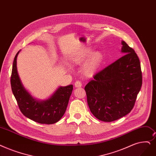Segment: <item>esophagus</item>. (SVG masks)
<instances>
[{
  "instance_id": "esophagus-1",
  "label": "esophagus",
  "mask_w": 156,
  "mask_h": 156,
  "mask_svg": "<svg viewBox=\"0 0 156 156\" xmlns=\"http://www.w3.org/2000/svg\"><path fill=\"white\" fill-rule=\"evenodd\" d=\"M74 86H75V87L76 88H79L82 86V82H80V81H76V82L74 83Z\"/></svg>"
}]
</instances>
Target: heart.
Returning a JSON list of instances; mask_svg holds the SVG:
<instances>
[{
	"label": "heart",
	"mask_w": 156,
	"mask_h": 156,
	"mask_svg": "<svg viewBox=\"0 0 156 156\" xmlns=\"http://www.w3.org/2000/svg\"><path fill=\"white\" fill-rule=\"evenodd\" d=\"M84 63L82 67V73L87 77L93 76L98 71L102 63L103 56L100 51H96L92 53L91 49H87L79 52L71 58V63L74 65H81Z\"/></svg>",
	"instance_id": "obj_1"
}]
</instances>
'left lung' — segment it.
I'll return each mask as SVG.
<instances>
[{
  "label": "left lung",
  "instance_id": "1",
  "mask_svg": "<svg viewBox=\"0 0 156 156\" xmlns=\"http://www.w3.org/2000/svg\"><path fill=\"white\" fill-rule=\"evenodd\" d=\"M121 44L125 55L98 73L85 87L90 110L101 121L112 122L130 113L141 87L139 58L125 41Z\"/></svg>",
  "mask_w": 156,
  "mask_h": 156
}]
</instances>
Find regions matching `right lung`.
<instances>
[{
  "instance_id": "add662e5",
  "label": "right lung",
  "mask_w": 156,
  "mask_h": 156,
  "mask_svg": "<svg viewBox=\"0 0 156 156\" xmlns=\"http://www.w3.org/2000/svg\"><path fill=\"white\" fill-rule=\"evenodd\" d=\"M16 53L12 64L11 85L13 95L21 112L24 115L39 124H55L62 117L69 103L73 85L60 87L52 96L44 101L34 98L23 87L19 77Z\"/></svg>"
}]
</instances>
